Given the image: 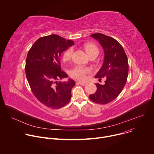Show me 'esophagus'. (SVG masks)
<instances>
[{
    "instance_id": "34e87169",
    "label": "esophagus",
    "mask_w": 154,
    "mask_h": 154,
    "mask_svg": "<svg viewBox=\"0 0 154 154\" xmlns=\"http://www.w3.org/2000/svg\"><path fill=\"white\" fill-rule=\"evenodd\" d=\"M77 83H78V84H80V85H82V86H85V85H86L87 84V83H85V82H78Z\"/></svg>"
}]
</instances>
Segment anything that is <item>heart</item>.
I'll return each mask as SVG.
<instances>
[{
	"instance_id": "heart-1",
	"label": "heart",
	"mask_w": 154,
	"mask_h": 154,
	"mask_svg": "<svg viewBox=\"0 0 154 154\" xmlns=\"http://www.w3.org/2000/svg\"><path fill=\"white\" fill-rule=\"evenodd\" d=\"M85 50L89 56V57L92 56H97L99 54V49L97 47L92 43H87L84 46ZM73 49L72 48H69L63 54V60L64 61H68L71 59L72 54H73ZM91 72V69L88 68H85L81 66L75 67L71 71V75L78 80H84L86 79V74H89Z\"/></svg>"
}]
</instances>
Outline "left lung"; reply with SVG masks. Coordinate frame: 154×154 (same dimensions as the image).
I'll return each instance as SVG.
<instances>
[{
	"label": "left lung",
	"instance_id": "obj_1",
	"mask_svg": "<svg viewBox=\"0 0 154 154\" xmlns=\"http://www.w3.org/2000/svg\"><path fill=\"white\" fill-rule=\"evenodd\" d=\"M91 37L99 42L104 52L102 67L95 78L105 79V84H96L97 91L90 95L94 102L106 104L115 99L123 90L128 72V59L120 44L114 38L102 33H94Z\"/></svg>",
	"mask_w": 154,
	"mask_h": 154
}]
</instances>
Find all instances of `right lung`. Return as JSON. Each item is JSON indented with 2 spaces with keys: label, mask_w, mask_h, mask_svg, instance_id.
Masks as SVG:
<instances>
[{
  "label": "right lung",
  "mask_w": 154,
  "mask_h": 154,
  "mask_svg": "<svg viewBox=\"0 0 154 154\" xmlns=\"http://www.w3.org/2000/svg\"><path fill=\"white\" fill-rule=\"evenodd\" d=\"M74 45V41L51 35L39 38L28 52L25 70L29 84L37 99L49 108H60L71 100L75 82L58 80L68 77L61 71L60 58Z\"/></svg>",
  "instance_id": "obj_1"
}]
</instances>
